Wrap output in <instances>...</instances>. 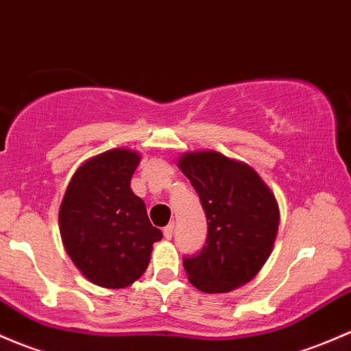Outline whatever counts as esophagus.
Listing matches in <instances>:
<instances>
[{
	"mask_svg": "<svg viewBox=\"0 0 351 351\" xmlns=\"http://www.w3.org/2000/svg\"><path fill=\"white\" fill-rule=\"evenodd\" d=\"M172 234H174V225L171 223V225H167L164 228V238H165V240H171Z\"/></svg>",
	"mask_w": 351,
	"mask_h": 351,
	"instance_id": "1",
	"label": "esophagus"
}]
</instances>
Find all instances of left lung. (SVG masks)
Wrapping results in <instances>:
<instances>
[{
    "label": "left lung",
    "instance_id": "obj_1",
    "mask_svg": "<svg viewBox=\"0 0 351 351\" xmlns=\"http://www.w3.org/2000/svg\"><path fill=\"white\" fill-rule=\"evenodd\" d=\"M177 167L191 180L208 219L197 255L184 256L187 279L208 294L250 282L272 254L279 204L250 165L213 150L189 152Z\"/></svg>",
    "mask_w": 351,
    "mask_h": 351
}]
</instances>
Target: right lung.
Returning a JSON list of instances; mask_svg holds the SVG:
<instances>
[{"label":"right lung","mask_w":351,"mask_h":351,"mask_svg":"<svg viewBox=\"0 0 351 351\" xmlns=\"http://www.w3.org/2000/svg\"><path fill=\"white\" fill-rule=\"evenodd\" d=\"M140 155L103 152L72 176L59 209L64 248L93 284L121 289L143 276L152 245L162 231L152 226L145 202L130 187Z\"/></svg>","instance_id":"right-lung-1"}]
</instances>
